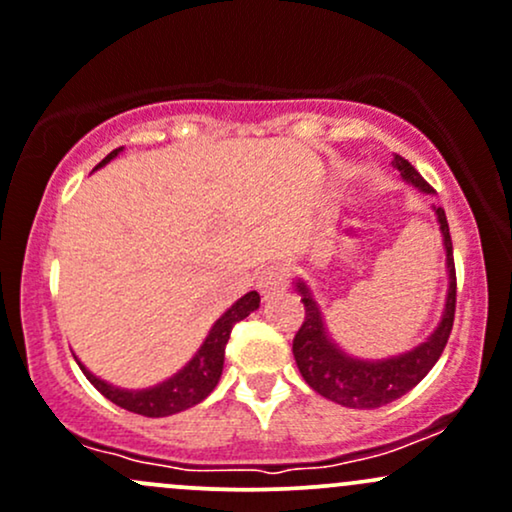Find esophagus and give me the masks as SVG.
Here are the masks:
<instances>
[{
	"mask_svg": "<svg viewBox=\"0 0 512 512\" xmlns=\"http://www.w3.org/2000/svg\"><path fill=\"white\" fill-rule=\"evenodd\" d=\"M289 284V274H287V267L284 265H272L267 267L265 272L260 274V282H257V287H260L262 297L270 299L274 294L284 292Z\"/></svg>",
	"mask_w": 512,
	"mask_h": 512,
	"instance_id": "esophagus-1",
	"label": "esophagus"
}]
</instances>
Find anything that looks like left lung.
<instances>
[{
	"label": "left lung",
	"mask_w": 512,
	"mask_h": 512,
	"mask_svg": "<svg viewBox=\"0 0 512 512\" xmlns=\"http://www.w3.org/2000/svg\"><path fill=\"white\" fill-rule=\"evenodd\" d=\"M395 169L400 171L407 184L424 193H434V188L417 174V169L400 154L392 159ZM439 220L441 240L446 250V274H449V292H446L444 311H441L439 326L432 336L419 343L412 351L392 355L383 360H360L338 348V343L328 336L324 314L319 304L311 297L309 287L297 279V292L304 301V324L294 336V360L299 365L301 378L306 385L314 387L321 397L336 402V405L351 407V410H375L387 402H395L397 397L407 395L444 353L449 341L451 326H454L456 311V270H454V247H451L449 223H446L444 208H434Z\"/></svg>",
	"instance_id": "left-lung-1"
}]
</instances>
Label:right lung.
<instances>
[{
    "instance_id": "1",
    "label": "right lung",
    "mask_w": 512,
    "mask_h": 512,
    "mask_svg": "<svg viewBox=\"0 0 512 512\" xmlns=\"http://www.w3.org/2000/svg\"><path fill=\"white\" fill-rule=\"evenodd\" d=\"M120 152L122 147L107 154L95 169L105 166L107 161L115 159ZM257 306H260V294L257 292H247L245 297H240L211 326L206 341L201 343V348H198L196 355L188 360L184 368H181L176 375H171L169 380H164V383L147 387V390H122V387L105 383V380L95 378V375L90 373L78 358L75 360H78L85 378L98 387L107 400L115 402L117 407H122V410L134 412V414H142V417H169V414L184 412L188 407L198 405V402L206 400V397L215 390L220 375H223L225 346H228L230 331H233V326L238 324V321L247 319Z\"/></svg>"
}]
</instances>
